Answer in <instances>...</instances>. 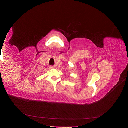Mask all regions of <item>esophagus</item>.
<instances>
[{
    "label": "esophagus",
    "mask_w": 128,
    "mask_h": 128,
    "mask_svg": "<svg viewBox=\"0 0 128 128\" xmlns=\"http://www.w3.org/2000/svg\"><path fill=\"white\" fill-rule=\"evenodd\" d=\"M51 68H54V67H51Z\"/></svg>",
    "instance_id": "1"
}]
</instances>
